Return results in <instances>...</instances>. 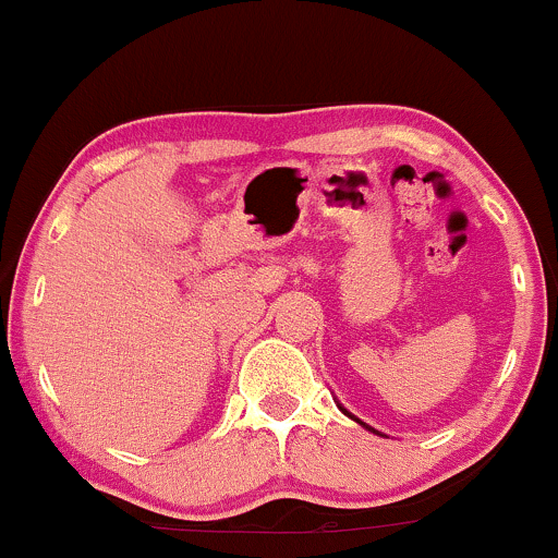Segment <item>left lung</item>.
I'll list each match as a JSON object with an SVG mask.
<instances>
[{
	"label": "left lung",
	"mask_w": 558,
	"mask_h": 558,
	"mask_svg": "<svg viewBox=\"0 0 558 558\" xmlns=\"http://www.w3.org/2000/svg\"><path fill=\"white\" fill-rule=\"evenodd\" d=\"M338 409H341V412H343V414H349V412H345V409L341 407V403H338ZM349 417H351V420H354V422H360V425H362V427H367V430H373V427H369V425H364V422H362V420H356V417H354V414H349ZM373 433H377V430H373ZM377 435H380V433H377Z\"/></svg>",
	"instance_id": "8db88e82"
}]
</instances>
